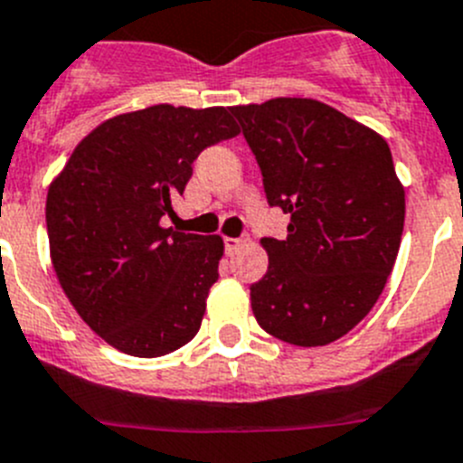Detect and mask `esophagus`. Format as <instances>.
Segmentation results:
<instances>
[{"label": "esophagus", "instance_id": "obj_1", "mask_svg": "<svg viewBox=\"0 0 463 463\" xmlns=\"http://www.w3.org/2000/svg\"><path fill=\"white\" fill-rule=\"evenodd\" d=\"M240 247H241L240 237H226V251L228 253H235Z\"/></svg>", "mask_w": 463, "mask_h": 463}]
</instances>
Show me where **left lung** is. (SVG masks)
I'll list each match as a JSON object with an SVG mask.
<instances>
[{"label":"left lung","instance_id":"obj_1","mask_svg":"<svg viewBox=\"0 0 463 463\" xmlns=\"http://www.w3.org/2000/svg\"><path fill=\"white\" fill-rule=\"evenodd\" d=\"M231 112L269 207L290 214L283 240L262 237L269 265L251 283L253 316L288 344H332L372 311L397 260L406 198L392 152L376 131L314 99Z\"/></svg>","mask_w":463,"mask_h":463}]
</instances>
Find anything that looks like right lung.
<instances>
[{"instance_id":"1","label":"right lung","mask_w":463,"mask_h":463,"mask_svg":"<svg viewBox=\"0 0 463 463\" xmlns=\"http://www.w3.org/2000/svg\"><path fill=\"white\" fill-rule=\"evenodd\" d=\"M228 108L168 103L108 119L73 149L48 191L50 258L69 302L103 341L161 357L201 330L223 240L161 226L194 161L235 138Z\"/></svg>"}]
</instances>
